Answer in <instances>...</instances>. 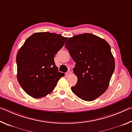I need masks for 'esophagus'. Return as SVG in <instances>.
<instances>
[{
  "label": "esophagus",
  "mask_w": 132,
  "mask_h": 132,
  "mask_svg": "<svg viewBox=\"0 0 132 132\" xmlns=\"http://www.w3.org/2000/svg\"><path fill=\"white\" fill-rule=\"evenodd\" d=\"M71 71H70V70H68V72L66 73V75L67 76H69V75H70L71 74Z\"/></svg>",
  "instance_id": "34e87169"
}]
</instances>
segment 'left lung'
<instances>
[{
  "label": "left lung",
  "mask_w": 132,
  "mask_h": 132,
  "mask_svg": "<svg viewBox=\"0 0 132 132\" xmlns=\"http://www.w3.org/2000/svg\"><path fill=\"white\" fill-rule=\"evenodd\" d=\"M65 48L76 62L73 73L77 82L71 91L78 97L91 101L107 90L115 70V60L105 40L84 33L69 38Z\"/></svg>",
  "instance_id": "obj_1"
}]
</instances>
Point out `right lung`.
Returning <instances> with one entry per match:
<instances>
[{
    "instance_id": "right-lung-1",
    "label": "right lung",
    "mask_w": 132,
    "mask_h": 132,
    "mask_svg": "<svg viewBox=\"0 0 132 132\" xmlns=\"http://www.w3.org/2000/svg\"><path fill=\"white\" fill-rule=\"evenodd\" d=\"M67 39L55 33L35 32L18 51L17 80L31 97L39 98L48 95L64 76V73L58 71L54 57Z\"/></svg>"
}]
</instances>
